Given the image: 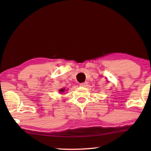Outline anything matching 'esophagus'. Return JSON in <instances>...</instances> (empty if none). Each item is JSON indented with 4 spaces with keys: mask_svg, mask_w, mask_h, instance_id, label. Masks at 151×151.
Wrapping results in <instances>:
<instances>
[{
    "mask_svg": "<svg viewBox=\"0 0 151 151\" xmlns=\"http://www.w3.org/2000/svg\"><path fill=\"white\" fill-rule=\"evenodd\" d=\"M87 83L86 82H85V83H81L80 84V86H82V87H85V86L87 85Z\"/></svg>",
    "mask_w": 151,
    "mask_h": 151,
    "instance_id": "1",
    "label": "esophagus"
}]
</instances>
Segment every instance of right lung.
<instances>
[{
    "label": "right lung",
    "mask_w": 151,
    "mask_h": 151,
    "mask_svg": "<svg viewBox=\"0 0 151 151\" xmlns=\"http://www.w3.org/2000/svg\"><path fill=\"white\" fill-rule=\"evenodd\" d=\"M65 91V88H60V90H59V92H60V93H63Z\"/></svg>",
    "instance_id": "obj_1"
}]
</instances>
